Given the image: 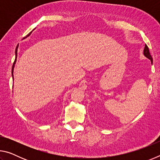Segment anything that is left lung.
Returning <instances> with one entry per match:
<instances>
[{
  "mask_svg": "<svg viewBox=\"0 0 160 160\" xmlns=\"http://www.w3.org/2000/svg\"><path fill=\"white\" fill-rule=\"evenodd\" d=\"M143 54H144V56H145V57H147L148 58L150 59V60L151 61V63H152V56L150 53V51H149V48L146 44L145 46L144 51H143Z\"/></svg>",
  "mask_w": 160,
  "mask_h": 160,
  "instance_id": "8db88e82",
  "label": "left lung"
}]
</instances>
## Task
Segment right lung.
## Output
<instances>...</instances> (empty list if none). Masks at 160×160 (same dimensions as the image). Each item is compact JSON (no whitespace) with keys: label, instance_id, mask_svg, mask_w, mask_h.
I'll return each instance as SVG.
<instances>
[{"label":"right lung","instance_id":"obj_1","mask_svg":"<svg viewBox=\"0 0 160 160\" xmlns=\"http://www.w3.org/2000/svg\"><path fill=\"white\" fill-rule=\"evenodd\" d=\"M32 33V32H30V33H29V34H28V36L27 37H28V36H29V35H30V34ZM26 37H25L24 38V39H25ZM18 45L17 46V47H16V49H15V61H14V63H13V65H12V78H13V70H14V67H15V62H16V61H17V56H18Z\"/></svg>","mask_w":160,"mask_h":160}]
</instances>
